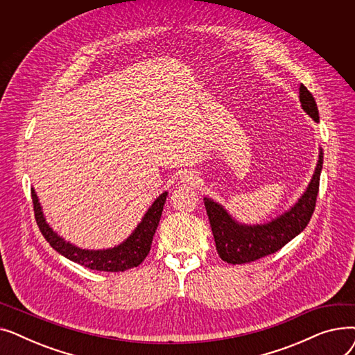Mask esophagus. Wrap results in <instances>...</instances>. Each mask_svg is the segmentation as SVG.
<instances>
[{"label": "esophagus", "mask_w": 355, "mask_h": 355, "mask_svg": "<svg viewBox=\"0 0 355 355\" xmlns=\"http://www.w3.org/2000/svg\"><path fill=\"white\" fill-rule=\"evenodd\" d=\"M181 180H182L184 182H190V184H193V182H196L197 177H196L191 171H185V173L181 175Z\"/></svg>", "instance_id": "obj_1"}]
</instances>
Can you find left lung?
<instances>
[{"instance_id": "obj_1", "label": "left lung", "mask_w": 355, "mask_h": 355, "mask_svg": "<svg viewBox=\"0 0 355 355\" xmlns=\"http://www.w3.org/2000/svg\"><path fill=\"white\" fill-rule=\"evenodd\" d=\"M300 99L302 109L306 114L315 122H320L316 102L312 93L304 85L300 87ZM322 161L324 154L321 149L315 174L312 175L306 191L289 211L269 221L268 225H240L229 216V213L220 204L210 198H204V206L207 210L218 256L232 265L250 263L282 249L293 237L300 234L308 226L315 210L316 196L320 191Z\"/></svg>"}]
</instances>
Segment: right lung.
Returning <instances> with one entry per match:
<instances>
[{
	"instance_id": "obj_1",
	"label": "right lung",
	"mask_w": 355,
	"mask_h": 355,
	"mask_svg": "<svg viewBox=\"0 0 355 355\" xmlns=\"http://www.w3.org/2000/svg\"><path fill=\"white\" fill-rule=\"evenodd\" d=\"M166 196L168 193H162L154 201L153 206L145 213L135 232L122 245L107 250H85L69 243V241H64V239L53 232V229L46 223L39 198H37V194L31 189L37 226H39L42 234L49 241L50 246L69 260H71V262H76L85 268L101 272H123L137 268L144 262V259L148 256L149 250H151L153 237L159 225Z\"/></svg>"
}]
</instances>
